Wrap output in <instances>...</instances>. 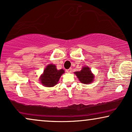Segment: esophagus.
I'll list each match as a JSON object with an SVG mask.
<instances>
[{
	"mask_svg": "<svg viewBox=\"0 0 132 132\" xmlns=\"http://www.w3.org/2000/svg\"><path fill=\"white\" fill-rule=\"evenodd\" d=\"M71 70H72V69H71V68H69V69L67 70L66 71H67V73H71Z\"/></svg>",
	"mask_w": 132,
	"mask_h": 132,
	"instance_id": "1",
	"label": "esophagus"
}]
</instances>
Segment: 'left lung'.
Segmentation results:
<instances>
[{
  "mask_svg": "<svg viewBox=\"0 0 132 132\" xmlns=\"http://www.w3.org/2000/svg\"><path fill=\"white\" fill-rule=\"evenodd\" d=\"M75 74L78 77L79 81L81 83L85 84L92 83L93 81L94 78H95L90 68L87 66L82 67L81 71L75 72Z\"/></svg>",
  "mask_w": 132,
  "mask_h": 132,
  "instance_id": "obj_1",
  "label": "left lung"
}]
</instances>
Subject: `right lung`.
<instances>
[{"label": "right lung", "instance_id": "add662e5", "mask_svg": "<svg viewBox=\"0 0 132 132\" xmlns=\"http://www.w3.org/2000/svg\"><path fill=\"white\" fill-rule=\"evenodd\" d=\"M63 73H64V70L63 69L58 70L55 65L49 64L46 67L43 74L41 75L39 79L41 84L44 86L53 87L57 84Z\"/></svg>", "mask_w": 132, "mask_h": 132}]
</instances>
